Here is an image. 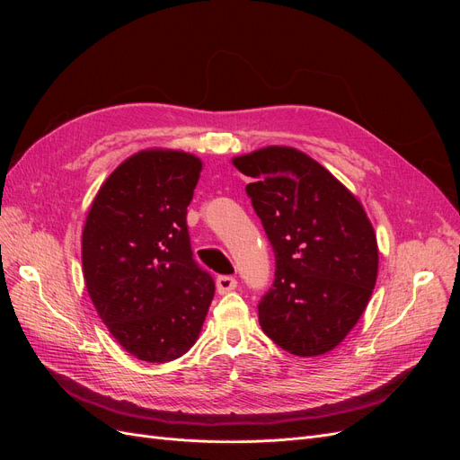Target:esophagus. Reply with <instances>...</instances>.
Segmentation results:
<instances>
[{
    "instance_id": "esophagus-1",
    "label": "esophagus",
    "mask_w": 460,
    "mask_h": 460,
    "mask_svg": "<svg viewBox=\"0 0 460 460\" xmlns=\"http://www.w3.org/2000/svg\"><path fill=\"white\" fill-rule=\"evenodd\" d=\"M235 286H238V280H235L234 276H218L217 278V291L220 296L228 294V291L235 289Z\"/></svg>"
}]
</instances>
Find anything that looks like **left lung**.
<instances>
[{
	"mask_svg": "<svg viewBox=\"0 0 460 460\" xmlns=\"http://www.w3.org/2000/svg\"><path fill=\"white\" fill-rule=\"evenodd\" d=\"M232 164L274 249V284L259 303L262 332L284 351H332L365 313L378 276V243L363 205L296 147L269 146Z\"/></svg>",
	"mask_w": 460,
	"mask_h": 460,
	"instance_id": "obj_1",
	"label": "left lung"
}]
</instances>
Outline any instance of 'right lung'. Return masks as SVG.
Segmentation results:
<instances>
[{
    "label": "right lung",
    "instance_id": "add662e5",
    "mask_svg": "<svg viewBox=\"0 0 460 460\" xmlns=\"http://www.w3.org/2000/svg\"><path fill=\"white\" fill-rule=\"evenodd\" d=\"M201 159L144 149L97 191L82 232V272L113 338L147 363H169L198 341L215 282L193 261L186 225Z\"/></svg>",
    "mask_w": 460,
    "mask_h": 460
}]
</instances>
